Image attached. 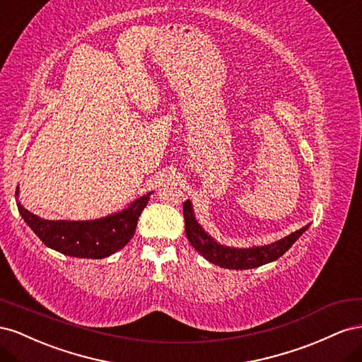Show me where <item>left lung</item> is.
I'll list each match as a JSON object with an SVG mask.
<instances>
[{
    "instance_id": "left-lung-1",
    "label": "left lung",
    "mask_w": 362,
    "mask_h": 362,
    "mask_svg": "<svg viewBox=\"0 0 362 362\" xmlns=\"http://www.w3.org/2000/svg\"><path fill=\"white\" fill-rule=\"evenodd\" d=\"M183 216H185V232H187L188 241L197 250L204 259L229 270H249V268L261 267L264 264L273 262L279 259L290 247L300 238V236L309 229L306 224L302 229L293 232L285 238L267 245H253V247H230L216 241L214 236L206 232L202 224L194 215L192 204L189 200L183 203Z\"/></svg>"
}]
</instances>
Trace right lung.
<instances>
[{"instance_id": "right-lung-1", "label": "right lung", "mask_w": 362, "mask_h": 362, "mask_svg": "<svg viewBox=\"0 0 362 362\" xmlns=\"http://www.w3.org/2000/svg\"><path fill=\"white\" fill-rule=\"evenodd\" d=\"M141 195L126 208L95 220H45L27 211L18 200V211L37 238L49 249L74 257L101 259L121 250L135 235L138 218L146 208L150 195ZM19 199V187L16 188Z\"/></svg>"}]
</instances>
